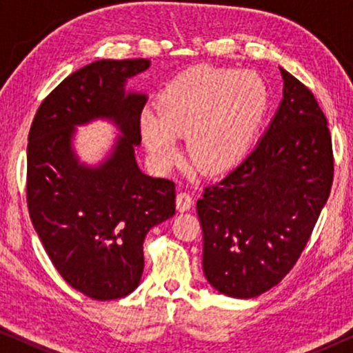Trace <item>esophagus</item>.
<instances>
[{
    "mask_svg": "<svg viewBox=\"0 0 353 353\" xmlns=\"http://www.w3.org/2000/svg\"><path fill=\"white\" fill-rule=\"evenodd\" d=\"M192 204H194V202H192V197L188 194V192H180V194L176 196V209H178V212L190 210Z\"/></svg>",
    "mask_w": 353,
    "mask_h": 353,
    "instance_id": "1",
    "label": "esophagus"
}]
</instances>
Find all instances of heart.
I'll return each instance as SVG.
<instances>
[{"instance_id": "heart-1", "label": "heart", "mask_w": 353, "mask_h": 353, "mask_svg": "<svg viewBox=\"0 0 353 353\" xmlns=\"http://www.w3.org/2000/svg\"><path fill=\"white\" fill-rule=\"evenodd\" d=\"M267 105V85L255 72L196 65L168 81L157 114H141L139 132L157 168L176 162V137H186L191 162L205 173H220L245 156Z\"/></svg>"}]
</instances>
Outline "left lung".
Here are the masks:
<instances>
[{"instance_id": "8db88e82", "label": "left lung", "mask_w": 353, "mask_h": 353, "mask_svg": "<svg viewBox=\"0 0 353 353\" xmlns=\"http://www.w3.org/2000/svg\"><path fill=\"white\" fill-rule=\"evenodd\" d=\"M279 70L283 99L267 132L196 204L207 281L236 299L257 297L291 272L331 192L325 114L305 85Z\"/></svg>"}]
</instances>
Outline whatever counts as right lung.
<instances>
[{"label":"right lung","instance_id":"obj_1","mask_svg":"<svg viewBox=\"0 0 353 353\" xmlns=\"http://www.w3.org/2000/svg\"><path fill=\"white\" fill-rule=\"evenodd\" d=\"M148 59H103L81 67L37 110L27 146V204L33 228L61 276L94 301L138 288L148 231L175 214V183L139 170V119L146 94L125 91ZM121 132L98 166L79 162L74 128L93 119Z\"/></svg>","mask_w":353,"mask_h":353}]
</instances>
